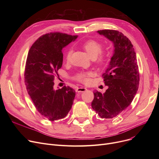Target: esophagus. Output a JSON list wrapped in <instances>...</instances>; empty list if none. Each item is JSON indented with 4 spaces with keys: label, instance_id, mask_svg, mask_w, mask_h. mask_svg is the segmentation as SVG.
Segmentation results:
<instances>
[{
    "label": "esophagus",
    "instance_id": "obj_1",
    "mask_svg": "<svg viewBox=\"0 0 159 159\" xmlns=\"http://www.w3.org/2000/svg\"><path fill=\"white\" fill-rule=\"evenodd\" d=\"M87 90L86 88H82V87H80V88H78L77 89H76V91L77 93H82V92H84V91H86Z\"/></svg>",
    "mask_w": 159,
    "mask_h": 159
}]
</instances>
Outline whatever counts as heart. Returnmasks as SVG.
<instances>
[{
  "instance_id": "b5f03b06",
  "label": "heart",
  "mask_w": 159,
  "mask_h": 159,
  "mask_svg": "<svg viewBox=\"0 0 159 159\" xmlns=\"http://www.w3.org/2000/svg\"><path fill=\"white\" fill-rule=\"evenodd\" d=\"M82 46L88 55L92 58V59H95V61L97 64H102L105 58V55L104 53L101 52L102 46L99 43V42L90 39L85 41L83 43ZM72 53V50L71 49H68V52L66 53L65 59L67 62L70 61L71 55ZM93 76V73L90 71L88 72H81L79 73L75 79L77 80L83 82V83H87L89 80V78Z\"/></svg>"
}]
</instances>
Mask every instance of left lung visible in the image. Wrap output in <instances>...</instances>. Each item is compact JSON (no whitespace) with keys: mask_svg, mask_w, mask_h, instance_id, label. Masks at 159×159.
Listing matches in <instances>:
<instances>
[{"mask_svg":"<svg viewBox=\"0 0 159 159\" xmlns=\"http://www.w3.org/2000/svg\"><path fill=\"white\" fill-rule=\"evenodd\" d=\"M111 41L113 55L108 68L102 75L106 92H94L93 110L101 118L112 119L126 109L134 98L139 84V71L136 53L131 41L116 30L97 31Z\"/></svg>","mask_w":159,"mask_h":159,"instance_id":"8db88e82","label":"left lung"}]
</instances>
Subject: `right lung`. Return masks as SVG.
<instances>
[{
    "mask_svg": "<svg viewBox=\"0 0 159 159\" xmlns=\"http://www.w3.org/2000/svg\"><path fill=\"white\" fill-rule=\"evenodd\" d=\"M77 35L55 32L39 37L30 48L24 72L28 93L37 111L49 120L64 118L72 107L75 91L55 89L54 79L62 65V48Z\"/></svg>",
    "mask_w": 159,
    "mask_h": 159,
    "instance_id": "obj_1",
    "label": "right lung"
}]
</instances>
